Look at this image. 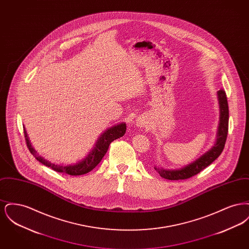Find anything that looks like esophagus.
<instances>
[{"instance_id":"obj_1","label":"esophagus","mask_w":249,"mask_h":249,"mask_svg":"<svg viewBox=\"0 0 249 249\" xmlns=\"http://www.w3.org/2000/svg\"><path fill=\"white\" fill-rule=\"evenodd\" d=\"M144 123H145V122H144V120H143V119H141V120L139 121L138 125H139L140 127H143V126H144Z\"/></svg>"}]
</instances>
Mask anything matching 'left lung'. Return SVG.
Here are the masks:
<instances>
[{
	"mask_svg": "<svg viewBox=\"0 0 249 249\" xmlns=\"http://www.w3.org/2000/svg\"><path fill=\"white\" fill-rule=\"evenodd\" d=\"M217 95L220 107V121L216 136V142L214 145L198 160L179 170H164L162 168H155V170L161 178L169 180H183L192 178L193 176L199 174L203 169H205L207 166L210 165L222 153L225 146L229 130V106L225 90H218Z\"/></svg>",
	"mask_w": 249,
	"mask_h": 249,
	"instance_id": "left-lung-1",
	"label": "left lung"
}]
</instances>
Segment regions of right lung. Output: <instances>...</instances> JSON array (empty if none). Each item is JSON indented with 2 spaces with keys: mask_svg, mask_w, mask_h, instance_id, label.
Wrapping results in <instances>:
<instances>
[{
  "mask_svg": "<svg viewBox=\"0 0 249 249\" xmlns=\"http://www.w3.org/2000/svg\"><path fill=\"white\" fill-rule=\"evenodd\" d=\"M126 132V124L121 123L119 125L113 126L109 128L108 130H106L101 137L97 140L96 145L94 148L89 152L84 160L78 161L75 164H70V165H58L51 163L44 158H42L39 154H37L36 150L33 148L31 142L29 141V138L27 136V132L24 128V136H25V141L26 144L30 150V152L36 157V160L40 161L42 164L50 167L52 170L59 172V173H64L70 176H81L88 174L91 170H93L96 166L100 163L104 156L107 154V149L109 147V144L113 142L114 140L122 137Z\"/></svg>",
  "mask_w": 249,
  "mask_h": 249,
  "instance_id": "1",
  "label": "right lung"
}]
</instances>
